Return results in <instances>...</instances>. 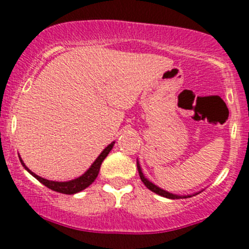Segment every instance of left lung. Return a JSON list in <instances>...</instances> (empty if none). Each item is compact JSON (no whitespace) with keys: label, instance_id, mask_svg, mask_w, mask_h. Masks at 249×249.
I'll return each instance as SVG.
<instances>
[{"label":"left lung","instance_id":"1","mask_svg":"<svg viewBox=\"0 0 249 249\" xmlns=\"http://www.w3.org/2000/svg\"><path fill=\"white\" fill-rule=\"evenodd\" d=\"M137 168H138V172H139V177H141L142 181L144 182V185L146 186L148 190L152 191V192H154L156 194H159V196H164V198H168V199H184V198H191V196H196V194H199L200 192H196V193H193V194H187V196H178V194H173V193H170L167 192V191L162 190V188L158 187L157 185H154L153 182H151L150 180H148L146 177L144 176V173H142V167H141V164H139L138 159H137Z\"/></svg>","mask_w":249,"mask_h":249}]
</instances>
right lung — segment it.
<instances>
[{
	"mask_svg": "<svg viewBox=\"0 0 249 249\" xmlns=\"http://www.w3.org/2000/svg\"><path fill=\"white\" fill-rule=\"evenodd\" d=\"M115 142H112L111 144H108L107 146L102 151V153L97 157L96 160L91 164V166L89 167L81 177H78V178H76V179L69 180V181H53V180H48V179L42 178V177L37 176V174L31 172L29 168L25 166V164L23 162V160H22L21 157L19 156L18 157H19V161H21V164L23 165V167L25 168V170H27L28 172L31 174V176L35 177V178L38 180L39 182H42L44 186H47L48 188H50V190L55 191V192H58V193L76 194V193L81 192V191H83V190H85V188H87L88 186H90V185L95 181L97 176H98V173H99V168H101L103 160L107 158V154L110 153L111 150H112Z\"/></svg>",
	"mask_w": 249,
	"mask_h": 249,
	"instance_id": "right-lung-1",
	"label": "right lung"
}]
</instances>
